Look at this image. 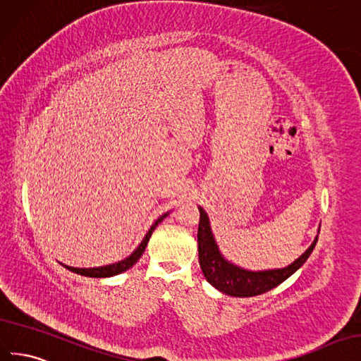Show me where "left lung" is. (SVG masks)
<instances>
[{"label": "left lung", "instance_id": "8db88e82", "mask_svg": "<svg viewBox=\"0 0 361 361\" xmlns=\"http://www.w3.org/2000/svg\"><path fill=\"white\" fill-rule=\"evenodd\" d=\"M200 209V225H198V255L201 271L213 287L221 290L225 295L238 296V298H250L257 296L272 290L274 287L281 284L292 274H295L300 267L307 262L308 257L313 252L317 238L313 240L312 246L308 248L300 259L295 260L284 269L263 271V272H250L240 269L226 262L221 255L218 245H216L213 234L210 230L209 216L201 207Z\"/></svg>", "mask_w": 361, "mask_h": 361}]
</instances>
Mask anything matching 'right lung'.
I'll list each match as a JSON object with an SVG mask.
<instances>
[{
    "label": "right lung",
    "mask_w": 361,
    "mask_h": 361,
    "mask_svg": "<svg viewBox=\"0 0 361 361\" xmlns=\"http://www.w3.org/2000/svg\"><path fill=\"white\" fill-rule=\"evenodd\" d=\"M166 216H168V213L160 216V218L151 225V228H149V231L147 233L145 239L142 240V243L137 246V250H136L135 252H133L130 257H127L126 260L118 262V263H113V264H109V266L89 267V269H77V267H69V266H65V267H66V269H69L71 272H74V274L85 275V276H92V278H106V276H113V275H118V274H121V272H126L127 269H130V267L140 259L143 251H145V248H147L148 242H149V238H151L152 231L156 230V226H157L164 218H166Z\"/></svg>",
    "instance_id": "1"
}]
</instances>
